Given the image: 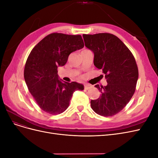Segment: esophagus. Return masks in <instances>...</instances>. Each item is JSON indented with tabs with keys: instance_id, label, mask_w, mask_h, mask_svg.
<instances>
[{
	"instance_id": "1",
	"label": "esophagus",
	"mask_w": 158,
	"mask_h": 158,
	"mask_svg": "<svg viewBox=\"0 0 158 158\" xmlns=\"http://www.w3.org/2000/svg\"><path fill=\"white\" fill-rule=\"evenodd\" d=\"M91 88H92V85H89V84H85L84 85V89H88Z\"/></svg>"
}]
</instances>
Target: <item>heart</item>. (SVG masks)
Listing matches in <instances>:
<instances>
[{"label":"heart","instance_id":"heart-1","mask_svg":"<svg viewBox=\"0 0 158 158\" xmlns=\"http://www.w3.org/2000/svg\"><path fill=\"white\" fill-rule=\"evenodd\" d=\"M88 50H87V49H84L83 51H82V52H85V51H88Z\"/></svg>","mask_w":158,"mask_h":158}]
</instances>
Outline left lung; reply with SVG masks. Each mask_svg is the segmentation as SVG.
Returning <instances> with one entry per match:
<instances>
[{"label": "left lung", "mask_w": 158, "mask_h": 158, "mask_svg": "<svg viewBox=\"0 0 158 158\" xmlns=\"http://www.w3.org/2000/svg\"><path fill=\"white\" fill-rule=\"evenodd\" d=\"M83 38L85 47L94 52V65L102 70L107 82L106 86L95 85L101 95L91 100V107L99 115L113 116L127 106L136 90L138 69L135 56L111 33L84 34Z\"/></svg>", "instance_id": "1"}]
</instances>
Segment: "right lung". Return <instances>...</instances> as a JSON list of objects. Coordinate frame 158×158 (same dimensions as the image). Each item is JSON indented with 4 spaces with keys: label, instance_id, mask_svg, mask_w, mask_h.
I'll return each instance as SVG.
<instances>
[{
    "label": "right lung",
    "instance_id": "1",
    "mask_svg": "<svg viewBox=\"0 0 158 158\" xmlns=\"http://www.w3.org/2000/svg\"><path fill=\"white\" fill-rule=\"evenodd\" d=\"M80 35L52 33L33 47L24 67V79L30 92L43 111L51 114L64 112L76 90L84 85L76 82H62L58 78V66H64L69 55L83 48Z\"/></svg>",
    "mask_w": 158,
    "mask_h": 158
}]
</instances>
